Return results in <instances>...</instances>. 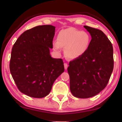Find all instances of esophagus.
Masks as SVG:
<instances>
[{"instance_id": "1", "label": "esophagus", "mask_w": 122, "mask_h": 122, "mask_svg": "<svg viewBox=\"0 0 122 122\" xmlns=\"http://www.w3.org/2000/svg\"><path fill=\"white\" fill-rule=\"evenodd\" d=\"M64 67H65V69H67V68H68V65H67V63H64Z\"/></svg>"}]
</instances>
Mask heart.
<instances>
[{
	"label": "heart",
	"mask_w": 122,
	"mask_h": 122,
	"mask_svg": "<svg viewBox=\"0 0 122 122\" xmlns=\"http://www.w3.org/2000/svg\"><path fill=\"white\" fill-rule=\"evenodd\" d=\"M90 43V36L87 32L68 28L59 32L57 41L53 42V48L60 53L62 47H64L66 56L71 59H76L86 53Z\"/></svg>",
	"instance_id": "b5f03b06"
}]
</instances>
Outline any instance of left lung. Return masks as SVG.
Wrapping results in <instances>:
<instances>
[{"label":"left lung","mask_w":122,"mask_h":122,"mask_svg":"<svg viewBox=\"0 0 122 122\" xmlns=\"http://www.w3.org/2000/svg\"><path fill=\"white\" fill-rule=\"evenodd\" d=\"M92 40L87 51L69 63L70 90L76 97H93L104 89L113 69V47L102 30L84 26Z\"/></svg>","instance_id":"8db88e82"}]
</instances>
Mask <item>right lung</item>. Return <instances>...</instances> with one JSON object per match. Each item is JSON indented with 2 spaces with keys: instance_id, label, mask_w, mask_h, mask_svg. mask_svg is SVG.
I'll return each mask as SVG.
<instances>
[{
  "instance_id": "right-lung-1",
  "label": "right lung",
  "mask_w": 122,
  "mask_h": 122,
  "mask_svg": "<svg viewBox=\"0 0 122 122\" xmlns=\"http://www.w3.org/2000/svg\"><path fill=\"white\" fill-rule=\"evenodd\" d=\"M55 27L42 25L24 32L12 49L10 69L18 89L34 98L51 92L54 82L65 71L61 59L50 54Z\"/></svg>"
}]
</instances>
